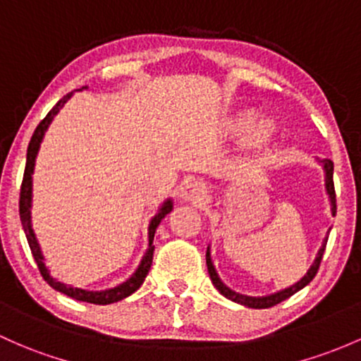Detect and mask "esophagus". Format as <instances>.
<instances>
[{"mask_svg":"<svg viewBox=\"0 0 361 361\" xmlns=\"http://www.w3.org/2000/svg\"><path fill=\"white\" fill-rule=\"evenodd\" d=\"M182 200L192 204H203L208 200V188L201 182H191L182 189Z\"/></svg>","mask_w":361,"mask_h":361,"instance_id":"esophagus-1","label":"esophagus"}]
</instances>
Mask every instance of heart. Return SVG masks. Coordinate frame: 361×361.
<instances>
[{
  "label": "heart",
  "mask_w": 361,
  "mask_h": 361,
  "mask_svg": "<svg viewBox=\"0 0 361 361\" xmlns=\"http://www.w3.org/2000/svg\"><path fill=\"white\" fill-rule=\"evenodd\" d=\"M232 134H246L250 139L251 146L255 148H263L270 142V139L275 134V122L269 117H262L253 120V111H239L234 118L231 120V126H228Z\"/></svg>",
  "instance_id": "obj_1"
}]
</instances>
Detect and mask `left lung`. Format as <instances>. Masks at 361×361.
<instances>
[{
	"label": "left lung",
	"mask_w": 361,
	"mask_h": 361,
	"mask_svg": "<svg viewBox=\"0 0 361 361\" xmlns=\"http://www.w3.org/2000/svg\"><path fill=\"white\" fill-rule=\"evenodd\" d=\"M322 164H324V170H325V189H327V195L331 197V210H332V215H336V189H334V179H332V176H334V164H332L331 160H322ZM327 239H324V243H322V247L319 250V255H317L315 262H313V265L310 267L308 272L305 274V277L301 279V281H298L296 284L290 286L288 289H282L279 290V293H274L270 294V296H262V298H253V296H244V294H239L235 293V290L228 289L226 284H224L222 281H220L219 274H216L215 267H213L212 263V258H210V247L207 250V267H208V274H210V279L213 282V286H215L216 289H219V293L222 294V296H226L227 300L231 301H235V303L239 305H244L247 306V308H270V306H275L279 305L281 301L288 300V298L293 296L294 293H298L300 289H303L305 286H308L310 282L313 281V277H315L317 272H319V267H320V262H322V257H324V251H325V244H327Z\"/></svg>",
	"instance_id": "1"
}]
</instances>
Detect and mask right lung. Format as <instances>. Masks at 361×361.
Returning <instances> with one entry per match:
<instances>
[{"instance_id": "1", "label": "right lung", "mask_w": 361, "mask_h": 361, "mask_svg": "<svg viewBox=\"0 0 361 361\" xmlns=\"http://www.w3.org/2000/svg\"><path fill=\"white\" fill-rule=\"evenodd\" d=\"M71 96H72V92L65 94L63 98H61L60 102H58L55 106L49 110V114L41 120L39 126H37L36 130H34L32 137H30L29 148H27V161H25V170H24V180H22V188H20V201H18V210H20V222H22V227H24L27 243H29L30 251H32V257L37 263V269H39L42 279H44V281L48 282V284L51 286L53 289L60 290V293L67 294V296H71L77 301H86V303H92V305H110V303H115V301L123 300V298L130 296V294H133L134 290H137L139 288H141V284L145 282L146 275H148L149 269H151V263H153L154 232H157V227L160 226L161 219H165L166 213L172 212V201L166 200L165 203L161 204L160 212H158L157 215L151 219L149 232H148V234H149L148 251H146L145 257H142L141 265L137 267V270H135L133 277L127 279L123 284H120L114 289H106V290H84V289L72 288V286H67V284H61V282H56L55 279L49 275L48 269H46V265H44V258H42L41 247H39V244H37L36 235H34L32 224H30V201H32V172H34V164H36L37 151H39V145L42 141V135H44L46 129H48V126L51 123L53 117H55L58 111H60V108L68 102V98H71Z\"/></svg>"}]
</instances>
